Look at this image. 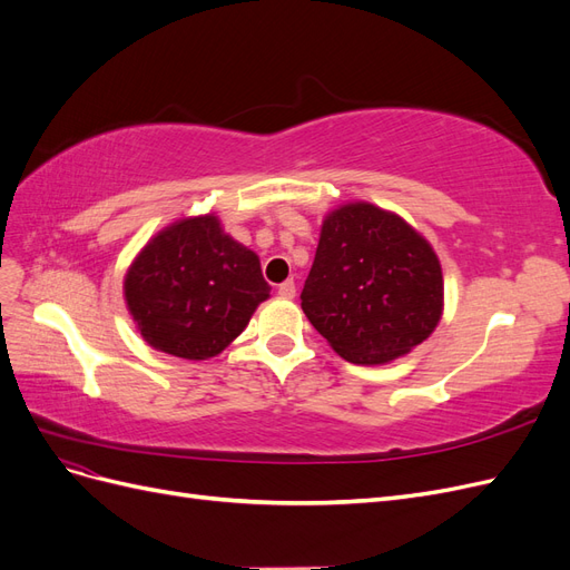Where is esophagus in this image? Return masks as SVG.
<instances>
[{"mask_svg":"<svg viewBox=\"0 0 570 570\" xmlns=\"http://www.w3.org/2000/svg\"><path fill=\"white\" fill-rule=\"evenodd\" d=\"M278 295L283 297V299H292L297 295V287H295V283L292 281H285L283 285H278Z\"/></svg>","mask_w":570,"mask_h":570,"instance_id":"obj_1","label":"esophagus"}]
</instances>
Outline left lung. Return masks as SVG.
<instances>
[{
  "label": "left lung",
  "instance_id": "obj_1",
  "mask_svg": "<svg viewBox=\"0 0 570 570\" xmlns=\"http://www.w3.org/2000/svg\"><path fill=\"white\" fill-rule=\"evenodd\" d=\"M442 268L409 223L373 204L323 220L302 308L352 364H385L421 344L442 316Z\"/></svg>",
  "mask_w": 570,
  "mask_h": 570
}]
</instances>
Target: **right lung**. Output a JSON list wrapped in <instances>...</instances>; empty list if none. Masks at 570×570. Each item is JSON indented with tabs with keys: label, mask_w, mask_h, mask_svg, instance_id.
<instances>
[{
	"label": "right lung",
	"mask_w": 570,
	"mask_h": 570,
	"mask_svg": "<svg viewBox=\"0 0 570 570\" xmlns=\"http://www.w3.org/2000/svg\"><path fill=\"white\" fill-rule=\"evenodd\" d=\"M124 289L151 347L189 361L226 350L271 292L258 256L223 233L216 216L161 230L135 258Z\"/></svg>",
	"instance_id": "obj_1"
}]
</instances>
